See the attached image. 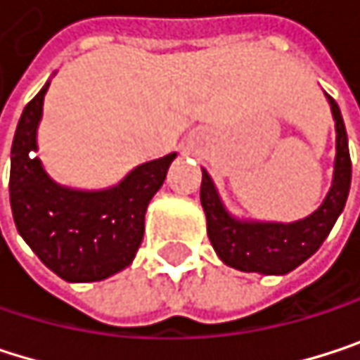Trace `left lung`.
Masks as SVG:
<instances>
[{
	"mask_svg": "<svg viewBox=\"0 0 360 360\" xmlns=\"http://www.w3.org/2000/svg\"><path fill=\"white\" fill-rule=\"evenodd\" d=\"M333 120H335V170L333 184L323 200V205L308 215L306 219L293 224H259V221H240L234 219L207 170H202L200 202L207 213V232L209 240L219 255V259L240 272L257 274H287L312 257L323 240L329 236L333 224L344 211L348 192H350V151L348 134L342 120L338 103L327 94Z\"/></svg>",
	"mask_w": 360,
	"mask_h": 360,
	"instance_id": "obj_1",
	"label": "left lung"
}]
</instances>
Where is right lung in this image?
<instances>
[{"label": "right lung", "instance_id": "obj_1", "mask_svg": "<svg viewBox=\"0 0 360 360\" xmlns=\"http://www.w3.org/2000/svg\"><path fill=\"white\" fill-rule=\"evenodd\" d=\"M50 82L27 103L12 143L10 205L18 234L54 274L69 283L103 281L134 259L145 211L176 153L145 162L101 192L54 184L37 151V124Z\"/></svg>", "mask_w": 360, "mask_h": 360}]
</instances>
